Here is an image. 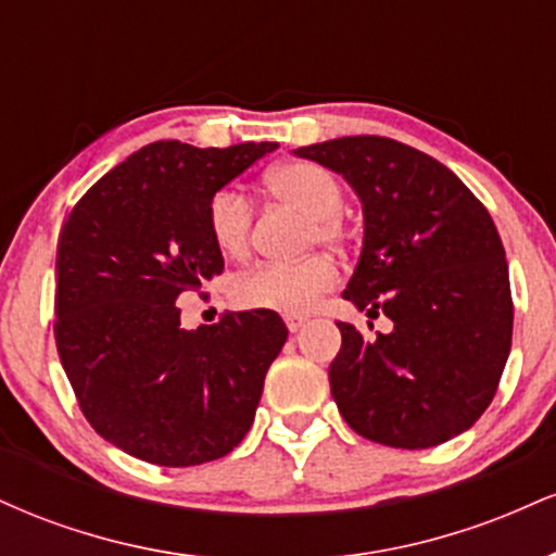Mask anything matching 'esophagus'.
<instances>
[{
    "label": "esophagus",
    "mask_w": 556,
    "mask_h": 556,
    "mask_svg": "<svg viewBox=\"0 0 556 556\" xmlns=\"http://www.w3.org/2000/svg\"><path fill=\"white\" fill-rule=\"evenodd\" d=\"M285 324H287V329H290V331H300V329H303L305 318L303 316H287Z\"/></svg>",
    "instance_id": "esophagus-1"
}]
</instances>
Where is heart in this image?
I'll return each instance as SVG.
<instances>
[{"label": "heart", "instance_id": "obj_1", "mask_svg": "<svg viewBox=\"0 0 556 556\" xmlns=\"http://www.w3.org/2000/svg\"><path fill=\"white\" fill-rule=\"evenodd\" d=\"M266 188L279 201L308 216L311 242L331 245L342 240L344 225L340 212L344 190L329 169L314 162H287L266 175ZM206 225L214 245L225 256H242L251 245L253 229V206L248 195L235 185L216 190L206 208ZM334 282L337 269L327 256H308L290 264L266 261L235 279L232 295L245 308L298 316L314 308L316 300L331 290Z\"/></svg>", "mask_w": 556, "mask_h": 556}]
</instances>
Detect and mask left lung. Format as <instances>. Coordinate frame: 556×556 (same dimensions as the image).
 <instances>
[{
    "label": "left lung",
    "mask_w": 556,
    "mask_h": 556,
    "mask_svg": "<svg viewBox=\"0 0 556 556\" xmlns=\"http://www.w3.org/2000/svg\"><path fill=\"white\" fill-rule=\"evenodd\" d=\"M363 203L366 238L344 300L392 318L366 340L340 321L329 366L342 418L371 442L426 450L481 418L513 344L504 245L486 206L442 162L381 136L303 146Z\"/></svg>",
    "instance_id": "1"
}]
</instances>
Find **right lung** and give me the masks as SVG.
<instances>
[{
    "mask_svg": "<svg viewBox=\"0 0 556 556\" xmlns=\"http://www.w3.org/2000/svg\"><path fill=\"white\" fill-rule=\"evenodd\" d=\"M274 149L156 140L88 188L62 227L56 353L93 431L138 460H219L251 429L285 321L227 311L185 331L175 303L225 271L206 225L212 195Z\"/></svg>",
    "mask_w": 556,
    "mask_h": 556,
    "instance_id": "add662e5",
    "label": "right lung"
}]
</instances>
